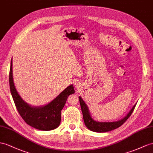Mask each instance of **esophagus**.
Returning <instances> with one entry per match:
<instances>
[{
	"mask_svg": "<svg viewBox=\"0 0 153 153\" xmlns=\"http://www.w3.org/2000/svg\"><path fill=\"white\" fill-rule=\"evenodd\" d=\"M74 86H75L76 88L79 89V88L80 87V84H79V83H75V84H74Z\"/></svg>",
	"mask_w": 153,
	"mask_h": 153,
	"instance_id": "obj_1",
	"label": "esophagus"
}]
</instances>
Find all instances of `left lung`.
<instances>
[{"instance_id":"1","label":"left lung","mask_w":153,"mask_h":153,"mask_svg":"<svg viewBox=\"0 0 153 153\" xmlns=\"http://www.w3.org/2000/svg\"><path fill=\"white\" fill-rule=\"evenodd\" d=\"M79 101L81 106L82 112L83 115L85 125L86 126V127L89 130L96 132H106L120 127V126H121L128 120L130 115H131L136 105H135L128 112V114L124 118H123L122 120L120 121L114 122H98L95 121L91 117L90 113H89V111L88 110V107L85 105V103L84 102L83 99L81 98L80 96L79 97Z\"/></svg>"}]
</instances>
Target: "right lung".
Instances as JSON below:
<instances>
[{"instance_id": "add662e5", "label": "right lung", "mask_w": 153, "mask_h": 153, "mask_svg": "<svg viewBox=\"0 0 153 153\" xmlns=\"http://www.w3.org/2000/svg\"><path fill=\"white\" fill-rule=\"evenodd\" d=\"M12 73V59L9 74L10 88L16 108L21 117L28 125L40 130H51L60 124L61 111L69 95L74 93L73 85L66 88L51 102L40 107L31 106L19 95L14 85Z\"/></svg>"}]
</instances>
